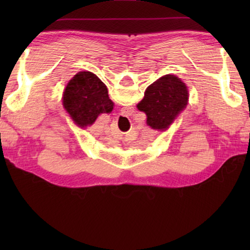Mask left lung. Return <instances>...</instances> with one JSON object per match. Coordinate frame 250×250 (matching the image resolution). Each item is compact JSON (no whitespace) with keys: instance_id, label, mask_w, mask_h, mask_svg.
I'll list each match as a JSON object with an SVG mask.
<instances>
[{"instance_id":"left-lung-1","label":"left lung","mask_w":250,"mask_h":250,"mask_svg":"<svg viewBox=\"0 0 250 250\" xmlns=\"http://www.w3.org/2000/svg\"><path fill=\"white\" fill-rule=\"evenodd\" d=\"M188 100L185 83L175 76L166 75L151 83L138 109L146 112V124L152 129L167 130Z\"/></svg>"}]
</instances>
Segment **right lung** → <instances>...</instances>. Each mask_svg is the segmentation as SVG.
Masks as SVG:
<instances>
[{
  "label": "right lung",
  "instance_id": "right-lung-1",
  "mask_svg": "<svg viewBox=\"0 0 250 250\" xmlns=\"http://www.w3.org/2000/svg\"><path fill=\"white\" fill-rule=\"evenodd\" d=\"M62 101L67 112L82 128L94 124L100 113L113 109L105 84L90 71H82L70 80Z\"/></svg>",
  "mask_w": 250,
  "mask_h": 250
}]
</instances>
